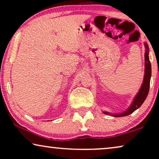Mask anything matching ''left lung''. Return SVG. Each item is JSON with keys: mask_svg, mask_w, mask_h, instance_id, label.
<instances>
[{"mask_svg": "<svg viewBox=\"0 0 159 159\" xmlns=\"http://www.w3.org/2000/svg\"><path fill=\"white\" fill-rule=\"evenodd\" d=\"M145 75H144V79H143V82L142 84V86L138 93V94L136 95V96L134 97V98L132 101L131 106L127 108L125 111L120 114H110L107 111H103V114H109L111 115L112 116L115 117H121V116H125L127 115L131 114L132 113H133L134 111L138 109L140 107V106L143 103V102L145 101V98L148 96L149 92V88H150V81H151V64L149 60V56H148V52L149 48L148 45L147 43H145Z\"/></svg>", "mask_w": 159, "mask_h": 159, "instance_id": "obj_1", "label": "left lung"}]
</instances>
